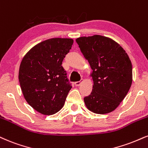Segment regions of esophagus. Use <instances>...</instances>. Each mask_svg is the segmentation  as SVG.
<instances>
[{
    "label": "esophagus",
    "instance_id": "1",
    "mask_svg": "<svg viewBox=\"0 0 148 148\" xmlns=\"http://www.w3.org/2000/svg\"><path fill=\"white\" fill-rule=\"evenodd\" d=\"M83 80H81V81H77V82H75V83H74V84H75L76 86H79V85L81 84V83H82V82H83Z\"/></svg>",
    "mask_w": 148,
    "mask_h": 148
}]
</instances>
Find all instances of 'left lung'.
I'll return each instance as SVG.
<instances>
[{
	"label": "left lung",
	"mask_w": 148,
	"mask_h": 148,
	"mask_svg": "<svg viewBox=\"0 0 148 148\" xmlns=\"http://www.w3.org/2000/svg\"><path fill=\"white\" fill-rule=\"evenodd\" d=\"M92 71V91L84 98L92 112L105 114L113 112L127 95L132 83L131 60L123 48L109 37L101 35L76 39Z\"/></svg>",
	"instance_id": "8db88e82"
}]
</instances>
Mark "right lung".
<instances>
[{
    "label": "right lung",
    "mask_w": 148,
    "mask_h": 148,
    "mask_svg": "<svg viewBox=\"0 0 148 148\" xmlns=\"http://www.w3.org/2000/svg\"><path fill=\"white\" fill-rule=\"evenodd\" d=\"M73 42L72 38L47 39L31 48L21 61L18 79L23 97L42 114L58 112L72 88L61 65Z\"/></svg>",
    "instance_id": "right-lung-1"
}]
</instances>
